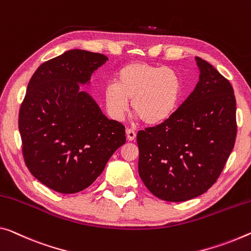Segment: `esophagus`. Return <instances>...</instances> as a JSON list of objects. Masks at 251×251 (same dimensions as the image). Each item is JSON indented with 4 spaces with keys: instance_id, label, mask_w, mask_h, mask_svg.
<instances>
[{
    "instance_id": "obj_1",
    "label": "esophagus",
    "mask_w": 251,
    "mask_h": 251,
    "mask_svg": "<svg viewBox=\"0 0 251 251\" xmlns=\"http://www.w3.org/2000/svg\"><path fill=\"white\" fill-rule=\"evenodd\" d=\"M126 139H128L129 141L134 140V139H136V137H137L136 131H134L133 129H126Z\"/></svg>"
}]
</instances>
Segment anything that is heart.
I'll list each match as a JSON object with an SVG mask.
<instances>
[{"label":"heart","mask_w":251,"mask_h":251,"mask_svg":"<svg viewBox=\"0 0 251 251\" xmlns=\"http://www.w3.org/2000/svg\"><path fill=\"white\" fill-rule=\"evenodd\" d=\"M183 93L178 73L169 67L146 63H131L117 74V83H107L103 99L107 113L122 121L131 107L142 122L157 126L176 112Z\"/></svg>","instance_id":"heart-1"}]
</instances>
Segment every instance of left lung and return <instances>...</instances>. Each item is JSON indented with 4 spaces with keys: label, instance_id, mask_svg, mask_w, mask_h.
<instances>
[{
    "label": "left lung",
    "instance_id": "1",
    "mask_svg": "<svg viewBox=\"0 0 251 251\" xmlns=\"http://www.w3.org/2000/svg\"><path fill=\"white\" fill-rule=\"evenodd\" d=\"M200 80L172 118L140 130L138 171L164 201L202 195L223 171L237 137L233 88L211 64L195 57Z\"/></svg>",
    "mask_w": 251,
    "mask_h": 251
}]
</instances>
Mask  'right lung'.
I'll list each match as a JSON object with an SVG mask.
<instances>
[{"mask_svg": "<svg viewBox=\"0 0 251 251\" xmlns=\"http://www.w3.org/2000/svg\"><path fill=\"white\" fill-rule=\"evenodd\" d=\"M106 60L102 53L68 50L41 64L26 87L19 112L25 163L58 193L85 190L126 142L125 126L109 120L79 88Z\"/></svg>", "mask_w": 251, "mask_h": 251, "instance_id": "1", "label": "right lung"}]
</instances>
